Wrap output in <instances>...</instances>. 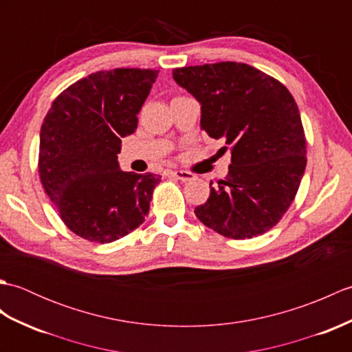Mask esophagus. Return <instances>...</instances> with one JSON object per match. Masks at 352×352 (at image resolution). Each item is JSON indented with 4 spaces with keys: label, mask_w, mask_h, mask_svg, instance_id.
<instances>
[{
    "label": "esophagus",
    "mask_w": 352,
    "mask_h": 352,
    "mask_svg": "<svg viewBox=\"0 0 352 352\" xmlns=\"http://www.w3.org/2000/svg\"><path fill=\"white\" fill-rule=\"evenodd\" d=\"M172 175H174L177 180H180V182H184V183H188V182H192L193 178H195V175L193 174H190V172H188V170H172L170 172Z\"/></svg>",
    "instance_id": "esophagus-1"
}]
</instances>
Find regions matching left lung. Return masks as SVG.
Instances as JSON below:
<instances>
[{"mask_svg": "<svg viewBox=\"0 0 352 352\" xmlns=\"http://www.w3.org/2000/svg\"><path fill=\"white\" fill-rule=\"evenodd\" d=\"M172 77L199 102L201 130L231 149L228 174L216 188L210 183L197 218L230 239L266 233L287 212L307 164L294 96L245 63L177 68Z\"/></svg>", "mask_w": 352, "mask_h": 352, "instance_id": "8db88e82", "label": "left lung"}]
</instances>
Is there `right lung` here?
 <instances>
[{"instance_id": "add662e5", "label": "right lung", "mask_w": 352, "mask_h": 352, "mask_svg": "<svg viewBox=\"0 0 352 352\" xmlns=\"http://www.w3.org/2000/svg\"><path fill=\"white\" fill-rule=\"evenodd\" d=\"M159 71H100L63 91L41 129L39 175L62 221L77 236L110 243L136 230L149 212L160 175L121 170V139Z\"/></svg>"}]
</instances>
